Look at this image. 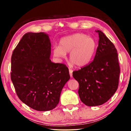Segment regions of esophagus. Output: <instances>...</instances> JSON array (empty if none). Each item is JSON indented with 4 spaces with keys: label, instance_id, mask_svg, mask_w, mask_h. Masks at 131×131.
Segmentation results:
<instances>
[{
    "label": "esophagus",
    "instance_id": "esophagus-1",
    "mask_svg": "<svg viewBox=\"0 0 131 131\" xmlns=\"http://www.w3.org/2000/svg\"><path fill=\"white\" fill-rule=\"evenodd\" d=\"M69 71L70 76L71 77H72V76H73V74H72V73H73V70H72V69H71L70 68H69Z\"/></svg>",
    "mask_w": 131,
    "mask_h": 131
}]
</instances>
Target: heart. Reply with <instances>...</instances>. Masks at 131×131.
Instances as JSON below:
<instances>
[{
  "label": "heart",
  "mask_w": 131,
  "mask_h": 131,
  "mask_svg": "<svg viewBox=\"0 0 131 131\" xmlns=\"http://www.w3.org/2000/svg\"><path fill=\"white\" fill-rule=\"evenodd\" d=\"M96 43L95 40L84 34H75L63 37L55 47V57L63 58L69 52V59L77 67H83L90 62L95 54Z\"/></svg>",
  "instance_id": "b5f03b06"
}]
</instances>
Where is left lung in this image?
Wrapping results in <instances>:
<instances>
[{"mask_svg": "<svg viewBox=\"0 0 131 131\" xmlns=\"http://www.w3.org/2000/svg\"><path fill=\"white\" fill-rule=\"evenodd\" d=\"M98 47L94 60L81 69L73 72L79 82V95L88 106L101 105L114 94L118 88L120 73L118 54L113 43L101 30Z\"/></svg>", "mask_w": 131, "mask_h": 131, "instance_id": "obj_1", "label": "left lung"}]
</instances>
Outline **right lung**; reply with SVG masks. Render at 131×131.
<instances>
[{
	"label": "right lung",
	"instance_id": "1",
	"mask_svg": "<svg viewBox=\"0 0 131 131\" xmlns=\"http://www.w3.org/2000/svg\"><path fill=\"white\" fill-rule=\"evenodd\" d=\"M50 40L44 32L26 33L13 52L11 79L18 96L37 111L52 110L70 79L65 64L50 59Z\"/></svg>",
	"mask_w": 131,
	"mask_h": 131
}]
</instances>
